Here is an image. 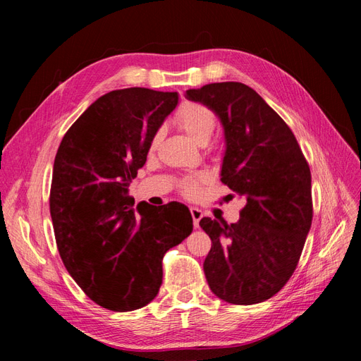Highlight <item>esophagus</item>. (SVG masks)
I'll return each mask as SVG.
<instances>
[{
  "instance_id": "obj_1",
  "label": "esophagus",
  "mask_w": 361,
  "mask_h": 361,
  "mask_svg": "<svg viewBox=\"0 0 361 361\" xmlns=\"http://www.w3.org/2000/svg\"><path fill=\"white\" fill-rule=\"evenodd\" d=\"M191 216H192V223H194V227H199V223L202 220L203 216V212L202 209H199V207H191Z\"/></svg>"
}]
</instances>
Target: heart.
<instances>
[{
  "mask_svg": "<svg viewBox=\"0 0 361 361\" xmlns=\"http://www.w3.org/2000/svg\"><path fill=\"white\" fill-rule=\"evenodd\" d=\"M174 123H176L180 130H183L194 143L199 146H204L211 141L215 128H216V117L209 108L197 104V102H183L178 113L174 114ZM162 134L161 130L154 135L150 141V150H155L161 143ZM206 174H195V176L183 178L179 182V188L183 195L190 199L197 197L200 192V185L206 182Z\"/></svg>",
  "mask_w": 361,
  "mask_h": 361,
  "instance_id": "heart-1",
  "label": "heart"
}]
</instances>
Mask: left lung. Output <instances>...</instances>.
<instances>
[{
    "mask_svg": "<svg viewBox=\"0 0 361 361\" xmlns=\"http://www.w3.org/2000/svg\"><path fill=\"white\" fill-rule=\"evenodd\" d=\"M185 96L220 118L221 182L245 200L233 224L200 220L212 241L203 264L207 285L231 304L262 302L286 285L310 231L309 164L285 120L251 87L212 82Z\"/></svg>",
    "mask_w": 361,
    "mask_h": 361,
    "instance_id": "obj_1",
    "label": "left lung"
}]
</instances>
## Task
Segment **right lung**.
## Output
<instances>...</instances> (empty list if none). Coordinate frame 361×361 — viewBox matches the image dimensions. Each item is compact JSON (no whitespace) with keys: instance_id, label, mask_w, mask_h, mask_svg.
<instances>
[{"instance_id":"add662e5","label":"right lung","mask_w":361,"mask_h":361,"mask_svg":"<svg viewBox=\"0 0 361 361\" xmlns=\"http://www.w3.org/2000/svg\"><path fill=\"white\" fill-rule=\"evenodd\" d=\"M178 101L176 92L113 90L87 108L57 150L49 211L59 253L76 285L104 309L130 312L154 300L164 255L192 232L185 204L135 209L128 194Z\"/></svg>"}]
</instances>
